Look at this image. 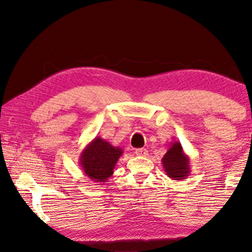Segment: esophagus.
Returning <instances> with one entry per match:
<instances>
[{"mask_svg": "<svg viewBox=\"0 0 252 252\" xmlns=\"http://www.w3.org/2000/svg\"><path fill=\"white\" fill-rule=\"evenodd\" d=\"M135 154L137 155V156H147L148 155V150L144 149V148H139V149L135 150Z\"/></svg>", "mask_w": 252, "mask_h": 252, "instance_id": "1", "label": "esophagus"}]
</instances>
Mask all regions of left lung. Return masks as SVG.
<instances>
[{"instance_id": "obj_1", "label": "left lung", "mask_w": 252, "mask_h": 252, "mask_svg": "<svg viewBox=\"0 0 252 252\" xmlns=\"http://www.w3.org/2000/svg\"><path fill=\"white\" fill-rule=\"evenodd\" d=\"M189 157L185 154L181 143L174 141L161 158L164 171L168 178L180 181L190 174V163Z\"/></svg>"}]
</instances>
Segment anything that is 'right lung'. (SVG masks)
<instances>
[{"label":"right lung","mask_w":252,"mask_h":252,"mask_svg":"<svg viewBox=\"0 0 252 252\" xmlns=\"http://www.w3.org/2000/svg\"><path fill=\"white\" fill-rule=\"evenodd\" d=\"M123 149L113 147L101 137L91 141L79 156V164L86 177L96 184H103L113 174L116 164L123 155Z\"/></svg>","instance_id":"add662e5"}]
</instances>
